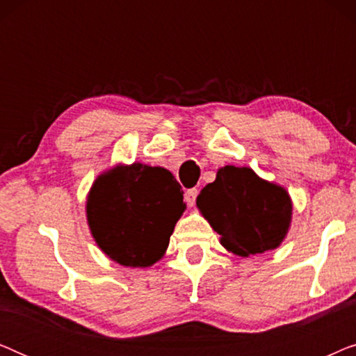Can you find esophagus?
Segmentation results:
<instances>
[{
	"label": "esophagus",
	"instance_id": "34e87169",
	"mask_svg": "<svg viewBox=\"0 0 356 356\" xmlns=\"http://www.w3.org/2000/svg\"><path fill=\"white\" fill-rule=\"evenodd\" d=\"M197 194H199V189H196V188L188 189V191L184 193V199H186V202L189 204V206H194V204H196Z\"/></svg>",
	"mask_w": 356,
	"mask_h": 356
}]
</instances>
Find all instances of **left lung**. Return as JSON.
Segmentation results:
<instances>
[{"label": "left lung", "instance_id": "left-lung-1", "mask_svg": "<svg viewBox=\"0 0 356 356\" xmlns=\"http://www.w3.org/2000/svg\"><path fill=\"white\" fill-rule=\"evenodd\" d=\"M196 204L222 236V245L243 257L275 250L291 220L289 193L248 167L218 170L216 181L202 189Z\"/></svg>", "mask_w": 356, "mask_h": 356}]
</instances>
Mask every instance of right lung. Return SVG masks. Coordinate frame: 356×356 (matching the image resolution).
I'll return each mask as SVG.
<instances>
[{
  "label": "right lung",
  "instance_id": "obj_1",
  "mask_svg": "<svg viewBox=\"0 0 356 356\" xmlns=\"http://www.w3.org/2000/svg\"><path fill=\"white\" fill-rule=\"evenodd\" d=\"M184 207L168 170L133 163L100 175L86 209L92 236L110 259L149 267L163 256Z\"/></svg>",
  "mask_w": 356,
  "mask_h": 356
}]
</instances>
